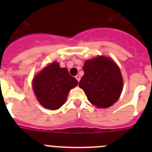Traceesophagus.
<instances>
[{
	"label": "esophagus",
	"mask_w": 152,
	"mask_h": 152,
	"mask_svg": "<svg viewBox=\"0 0 152 152\" xmlns=\"http://www.w3.org/2000/svg\"><path fill=\"white\" fill-rule=\"evenodd\" d=\"M75 78L77 79V81H79V80H80V77L79 76V75H76V76H75Z\"/></svg>",
	"instance_id": "obj_1"
}]
</instances>
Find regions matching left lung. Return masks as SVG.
<instances>
[{"instance_id": "obj_1", "label": "left lung", "mask_w": 152, "mask_h": 152, "mask_svg": "<svg viewBox=\"0 0 152 152\" xmlns=\"http://www.w3.org/2000/svg\"><path fill=\"white\" fill-rule=\"evenodd\" d=\"M84 75L79 82L88 100L98 108H108L116 103L123 89V77L119 67L103 56L86 61Z\"/></svg>"}]
</instances>
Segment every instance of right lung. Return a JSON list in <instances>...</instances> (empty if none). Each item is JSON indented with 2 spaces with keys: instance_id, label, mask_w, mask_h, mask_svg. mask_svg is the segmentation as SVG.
I'll return each instance as SVG.
<instances>
[{
  "instance_id": "right-lung-1",
  "label": "right lung",
  "mask_w": 152,
  "mask_h": 152,
  "mask_svg": "<svg viewBox=\"0 0 152 152\" xmlns=\"http://www.w3.org/2000/svg\"><path fill=\"white\" fill-rule=\"evenodd\" d=\"M77 84L67 68H60L58 63L53 62L34 77L33 87L40 104L54 110L66 102L69 91Z\"/></svg>"
}]
</instances>
